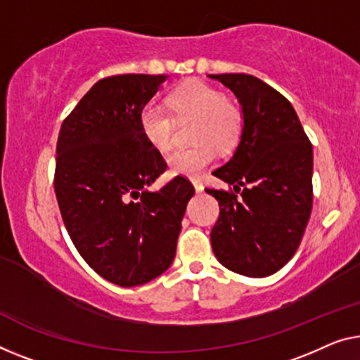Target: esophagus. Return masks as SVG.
Here are the masks:
<instances>
[{"instance_id": "34e87169", "label": "esophagus", "mask_w": 360, "mask_h": 360, "mask_svg": "<svg viewBox=\"0 0 360 360\" xmlns=\"http://www.w3.org/2000/svg\"><path fill=\"white\" fill-rule=\"evenodd\" d=\"M192 184L195 187V192H202L203 191V184L198 179H192Z\"/></svg>"}]
</instances>
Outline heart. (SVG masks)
<instances>
[{"instance_id":"1","label":"heart","mask_w":360,"mask_h":360,"mask_svg":"<svg viewBox=\"0 0 360 360\" xmlns=\"http://www.w3.org/2000/svg\"><path fill=\"white\" fill-rule=\"evenodd\" d=\"M169 106L178 121L197 120L192 142L197 146L179 148L168 157L173 174L198 176L210 165L217 150L226 152L239 142L244 129V115L238 105L218 89L200 80H191L169 95ZM143 136L155 148L169 150L176 137V120L157 103H147L141 111Z\"/></svg>"}]
</instances>
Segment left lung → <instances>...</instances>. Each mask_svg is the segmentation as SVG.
<instances>
[{
  "mask_svg": "<svg viewBox=\"0 0 360 360\" xmlns=\"http://www.w3.org/2000/svg\"><path fill=\"white\" fill-rule=\"evenodd\" d=\"M243 106L244 129L228 163L214 169L231 191L207 189L219 217L210 234L218 262L264 278L291 260L312 212V143L292 105L250 74H210Z\"/></svg>",
  "mask_w": 360,
  "mask_h": 360,
  "instance_id": "1",
  "label": "left lung"
}]
</instances>
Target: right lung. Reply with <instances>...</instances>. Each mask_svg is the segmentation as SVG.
Listing matches in <instances>:
<instances>
[{
	"label": "right lung",
	"mask_w": 360,
	"mask_h": 360,
	"mask_svg": "<svg viewBox=\"0 0 360 360\" xmlns=\"http://www.w3.org/2000/svg\"><path fill=\"white\" fill-rule=\"evenodd\" d=\"M168 76L105 77L63 121L55 192L69 236L101 278L131 288L173 264L194 186L182 176L160 191L162 153L143 136L141 111Z\"/></svg>",
	"instance_id": "right-lung-1"
}]
</instances>
